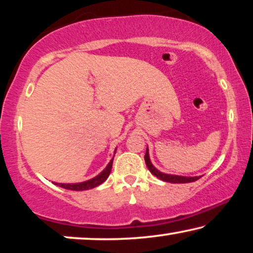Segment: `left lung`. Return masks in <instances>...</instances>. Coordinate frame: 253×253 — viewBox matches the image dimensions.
<instances>
[{"label": "left lung", "mask_w": 253, "mask_h": 253, "mask_svg": "<svg viewBox=\"0 0 253 253\" xmlns=\"http://www.w3.org/2000/svg\"><path fill=\"white\" fill-rule=\"evenodd\" d=\"M145 162H146L148 170H150L154 176H157L158 178H160L161 181L169 182V183H190V182H195L198 178H200L198 176H196V177H186V176L169 175V174H165V172L159 171L158 169L152 165V162L150 160V155H148V148H146V153H145Z\"/></svg>", "instance_id": "8db88e82"}]
</instances>
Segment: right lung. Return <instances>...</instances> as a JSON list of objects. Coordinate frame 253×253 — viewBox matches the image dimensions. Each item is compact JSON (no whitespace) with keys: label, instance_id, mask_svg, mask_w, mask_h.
<instances>
[{"label":"right lung","instance_id":"add662e5","mask_svg":"<svg viewBox=\"0 0 253 253\" xmlns=\"http://www.w3.org/2000/svg\"><path fill=\"white\" fill-rule=\"evenodd\" d=\"M113 160H114V158L110 160L109 164L107 165V167L103 169V170L100 172L98 176L88 179V181H85L82 183H74V184H71V183H68V184H64V183H54V184L61 186V188H63V189L72 190V191H84V190H89V189L95 188V186L100 185L101 183H103L107 178H108L110 171H112Z\"/></svg>","mask_w":253,"mask_h":253}]
</instances>
